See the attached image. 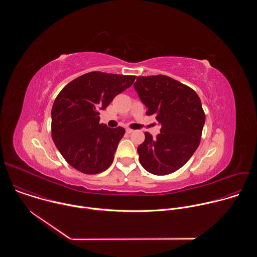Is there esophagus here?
<instances>
[{
    "mask_svg": "<svg viewBox=\"0 0 257 257\" xmlns=\"http://www.w3.org/2000/svg\"><path fill=\"white\" fill-rule=\"evenodd\" d=\"M126 132H127L128 134H131V133L134 132V130H132V129H130V128H127V129H126Z\"/></svg>",
    "mask_w": 257,
    "mask_h": 257,
    "instance_id": "esophagus-1",
    "label": "esophagus"
}]
</instances>
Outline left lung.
I'll list each match as a JSON object with an SVG mask.
<instances>
[{
	"label": "left lung",
	"mask_w": 257,
	"mask_h": 257,
	"mask_svg": "<svg viewBox=\"0 0 257 257\" xmlns=\"http://www.w3.org/2000/svg\"><path fill=\"white\" fill-rule=\"evenodd\" d=\"M134 88L146 115L161 124L157 139L145 132L137 149L141 166L154 175H168L184 166L197 150L205 115L197 93L166 75L139 76Z\"/></svg>",
	"instance_id": "left-lung-1"
}]
</instances>
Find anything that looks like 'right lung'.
<instances>
[{
    "mask_svg": "<svg viewBox=\"0 0 257 257\" xmlns=\"http://www.w3.org/2000/svg\"><path fill=\"white\" fill-rule=\"evenodd\" d=\"M135 78L94 71L72 80L60 91L52 108V137L70 166L92 175L112 165L125 129L99 124V109L130 87Z\"/></svg>",
    "mask_w": 257,
    "mask_h": 257,
    "instance_id": "add662e5",
    "label": "right lung"
}]
</instances>
